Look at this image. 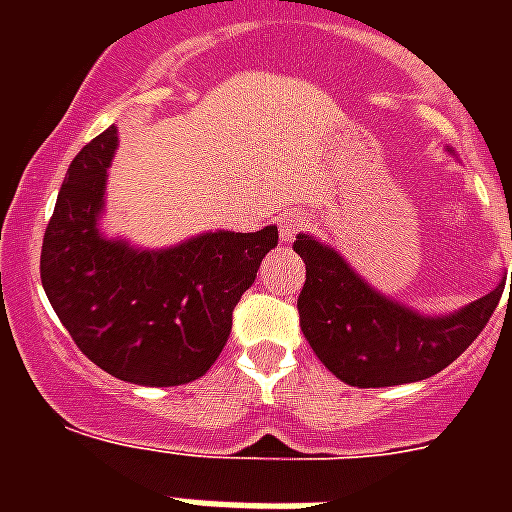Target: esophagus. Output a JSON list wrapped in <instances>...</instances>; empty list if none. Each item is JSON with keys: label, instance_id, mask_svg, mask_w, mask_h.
Listing matches in <instances>:
<instances>
[{"label": "esophagus", "instance_id": "obj_1", "mask_svg": "<svg viewBox=\"0 0 512 512\" xmlns=\"http://www.w3.org/2000/svg\"><path fill=\"white\" fill-rule=\"evenodd\" d=\"M305 228V217L300 212H289L279 220V239L281 244H292L295 236Z\"/></svg>", "mask_w": 512, "mask_h": 512}]
</instances>
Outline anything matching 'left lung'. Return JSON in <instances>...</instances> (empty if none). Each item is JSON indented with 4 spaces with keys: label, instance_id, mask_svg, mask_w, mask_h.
<instances>
[{
    "label": "left lung",
    "instance_id": "left-lung-1",
    "mask_svg": "<svg viewBox=\"0 0 512 512\" xmlns=\"http://www.w3.org/2000/svg\"><path fill=\"white\" fill-rule=\"evenodd\" d=\"M446 151L457 156L449 146ZM295 252L305 263L297 297L305 340L321 364L353 388H390L446 369L484 332L505 289L502 279L460 311L425 316L377 292L335 247L311 233H297Z\"/></svg>",
    "mask_w": 512,
    "mask_h": 512
}]
</instances>
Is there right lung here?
I'll list each match as a JSON object with an SVG mask.
<instances>
[{"instance_id": "1", "label": "right lung", "mask_w": 512, "mask_h": 512, "mask_svg": "<svg viewBox=\"0 0 512 512\" xmlns=\"http://www.w3.org/2000/svg\"><path fill=\"white\" fill-rule=\"evenodd\" d=\"M108 127L76 154L42 244V287L84 356L119 380L172 388L199 380L231 335V316L255 284L279 228L207 231L175 247L143 249L106 236Z\"/></svg>"}]
</instances>
